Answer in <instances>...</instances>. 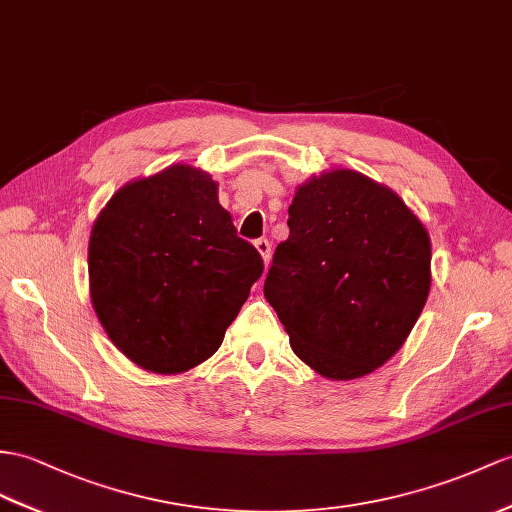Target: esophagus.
I'll return each instance as SVG.
<instances>
[{
	"label": "esophagus",
	"instance_id": "esophagus-1",
	"mask_svg": "<svg viewBox=\"0 0 512 512\" xmlns=\"http://www.w3.org/2000/svg\"><path fill=\"white\" fill-rule=\"evenodd\" d=\"M254 245H256V249L260 252V256H263L265 265H267V263H269V258H271V243H269L267 239H258Z\"/></svg>",
	"mask_w": 512,
	"mask_h": 512
}]
</instances>
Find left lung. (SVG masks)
<instances>
[{
	"label": "left lung",
	"mask_w": 512,
	"mask_h": 512,
	"mask_svg": "<svg viewBox=\"0 0 512 512\" xmlns=\"http://www.w3.org/2000/svg\"><path fill=\"white\" fill-rule=\"evenodd\" d=\"M286 223L265 297L293 352L332 380L378 369L428 299L426 228L393 191L350 169L299 186Z\"/></svg>",
	"instance_id": "1"
}]
</instances>
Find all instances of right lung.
<instances>
[{"mask_svg": "<svg viewBox=\"0 0 512 512\" xmlns=\"http://www.w3.org/2000/svg\"><path fill=\"white\" fill-rule=\"evenodd\" d=\"M263 269L213 178L186 165L123 186L91 232L95 313L110 341L154 373L213 356Z\"/></svg>", "mask_w": 512, "mask_h": 512, "instance_id": "right-lung-1", "label": "right lung"}]
</instances>
